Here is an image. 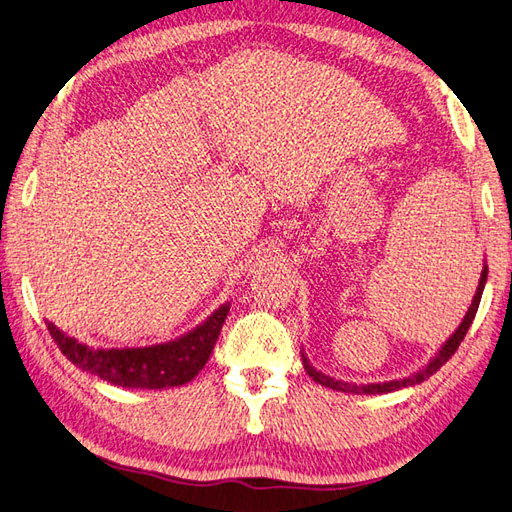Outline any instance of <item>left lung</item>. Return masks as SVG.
Masks as SVG:
<instances>
[{"label": "left lung", "instance_id": "1", "mask_svg": "<svg viewBox=\"0 0 512 512\" xmlns=\"http://www.w3.org/2000/svg\"><path fill=\"white\" fill-rule=\"evenodd\" d=\"M486 275H489V266L484 264L480 281H478V290H475V296H473V301H471V305H469V310H467L465 318H462V323L458 325V329L454 331V334H451V336L447 338V342L443 344V347L438 349V353L434 355V358H432L430 362H427L423 368H419L417 373H412L410 377L390 379V382H377V384H351V382H344V379H334V377H329V375H325V373L316 371V368L310 364V360H307V355L301 353L303 366H305L307 375H310V377L314 379V382H318L320 386H327V388H331V390H340V392H353V395H386V392H395V390L408 388V386H417V384L425 382L427 377L434 375V373L438 371V368H441V366L451 358V355L456 353V349L460 347V342L465 340L467 331H469V327H471V323H473V318H475V312H478V305H480L482 292H484V283H486Z\"/></svg>", "mask_w": 512, "mask_h": 512}]
</instances>
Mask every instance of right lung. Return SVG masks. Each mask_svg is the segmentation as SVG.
I'll return each instance as SVG.
<instances>
[{
  "label": "right lung",
  "mask_w": 512,
  "mask_h": 512,
  "mask_svg": "<svg viewBox=\"0 0 512 512\" xmlns=\"http://www.w3.org/2000/svg\"><path fill=\"white\" fill-rule=\"evenodd\" d=\"M229 310L227 301L181 338L139 349H93L67 336L50 320H45V325L65 358L82 371L113 386L161 390L192 382L205 368Z\"/></svg>",
  "instance_id": "right-lung-1"
}]
</instances>
